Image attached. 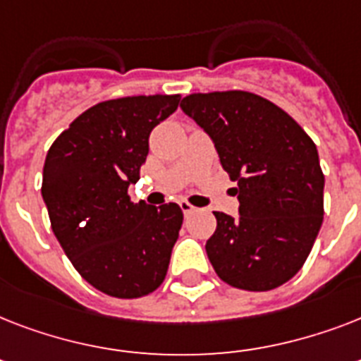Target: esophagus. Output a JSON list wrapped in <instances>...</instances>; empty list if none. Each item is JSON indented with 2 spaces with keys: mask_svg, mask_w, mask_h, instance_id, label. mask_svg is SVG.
<instances>
[{
  "mask_svg": "<svg viewBox=\"0 0 361 361\" xmlns=\"http://www.w3.org/2000/svg\"><path fill=\"white\" fill-rule=\"evenodd\" d=\"M180 208H181V212H183V214H185V215L195 214V212H197V209H198V208H195V206H192V204H189V202H180Z\"/></svg>",
  "mask_w": 361,
  "mask_h": 361,
  "instance_id": "esophagus-1",
  "label": "esophagus"
}]
</instances>
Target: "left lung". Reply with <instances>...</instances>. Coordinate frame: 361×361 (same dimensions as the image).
<instances>
[{
  "label": "left lung",
  "instance_id": "1",
  "mask_svg": "<svg viewBox=\"0 0 361 361\" xmlns=\"http://www.w3.org/2000/svg\"><path fill=\"white\" fill-rule=\"evenodd\" d=\"M181 109L215 144L238 181L240 217L214 212L206 241L215 274L241 290L285 285L302 269L324 219V174L311 136L268 99L251 92L191 93Z\"/></svg>",
  "mask_w": 361,
  "mask_h": 361
}]
</instances>
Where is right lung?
<instances>
[{
    "mask_svg": "<svg viewBox=\"0 0 361 361\" xmlns=\"http://www.w3.org/2000/svg\"><path fill=\"white\" fill-rule=\"evenodd\" d=\"M181 95L110 99L82 112L54 140L42 170L52 231L75 269L112 298L147 296L161 286L183 212L133 202L149 133Z\"/></svg>",
    "mask_w": 361,
    "mask_h": 361,
    "instance_id": "1",
    "label": "right lung"
}]
</instances>
